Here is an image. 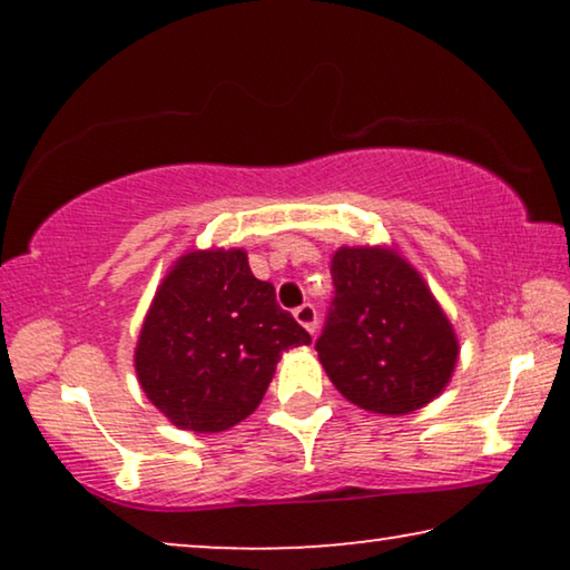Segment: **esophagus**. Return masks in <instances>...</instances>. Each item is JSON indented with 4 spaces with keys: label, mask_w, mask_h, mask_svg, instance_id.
I'll use <instances>...</instances> for the list:
<instances>
[{
    "label": "esophagus",
    "mask_w": 570,
    "mask_h": 570,
    "mask_svg": "<svg viewBox=\"0 0 570 570\" xmlns=\"http://www.w3.org/2000/svg\"><path fill=\"white\" fill-rule=\"evenodd\" d=\"M293 316H295V322H298L301 326H306V330H308L311 334H316V330H318V316H316L314 303H303V306H298V308L293 311Z\"/></svg>",
    "instance_id": "obj_1"
}]
</instances>
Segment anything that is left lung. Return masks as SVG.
<instances>
[{
    "instance_id": "8db88e82",
    "label": "left lung",
    "mask_w": 570,
    "mask_h": 570,
    "mask_svg": "<svg viewBox=\"0 0 570 570\" xmlns=\"http://www.w3.org/2000/svg\"><path fill=\"white\" fill-rule=\"evenodd\" d=\"M332 283L316 353L337 392L381 415H407L435 400L454 373L459 342L417 269L394 248L342 246Z\"/></svg>"
}]
</instances>
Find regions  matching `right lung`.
Listing matches in <instances>:
<instances>
[{
    "label": "right lung",
    "instance_id": "obj_1",
    "mask_svg": "<svg viewBox=\"0 0 570 570\" xmlns=\"http://www.w3.org/2000/svg\"><path fill=\"white\" fill-rule=\"evenodd\" d=\"M308 342L275 287L252 275L244 248L189 252L155 293L135 368L176 428L220 433L259 407L285 350Z\"/></svg>",
    "mask_w": 570,
    "mask_h": 570
}]
</instances>
